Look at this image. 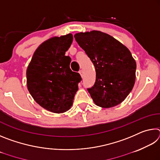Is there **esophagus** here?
Here are the masks:
<instances>
[{
    "instance_id": "1",
    "label": "esophagus",
    "mask_w": 160,
    "mask_h": 160,
    "mask_svg": "<svg viewBox=\"0 0 160 160\" xmlns=\"http://www.w3.org/2000/svg\"><path fill=\"white\" fill-rule=\"evenodd\" d=\"M79 73L80 74V75H81V77H83V70H79Z\"/></svg>"
}]
</instances>
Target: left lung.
Listing matches in <instances>:
<instances>
[{
    "label": "left lung",
    "mask_w": 160,
    "mask_h": 160,
    "mask_svg": "<svg viewBox=\"0 0 160 160\" xmlns=\"http://www.w3.org/2000/svg\"><path fill=\"white\" fill-rule=\"evenodd\" d=\"M75 39L95 68L96 80L88 88L94 102L103 108L115 107L131 92L136 63L125 46L99 31L80 32Z\"/></svg>",
    "instance_id": "obj_1"
}]
</instances>
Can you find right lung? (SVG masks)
<instances>
[{"instance_id": "right-lung-1", "label": "right lung", "mask_w": 160, "mask_h": 160, "mask_svg": "<svg viewBox=\"0 0 160 160\" xmlns=\"http://www.w3.org/2000/svg\"><path fill=\"white\" fill-rule=\"evenodd\" d=\"M72 35L53 37L39 46L27 70L29 93L37 104L49 112L63 113L71 107L80 75L70 68L71 58L65 56Z\"/></svg>"}]
</instances>
